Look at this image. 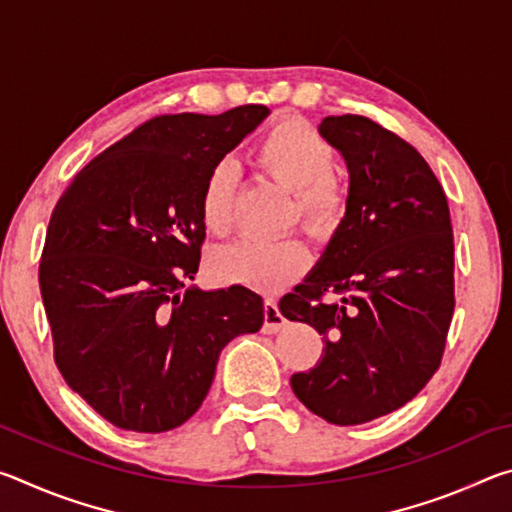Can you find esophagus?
Returning <instances> with one entry per match:
<instances>
[{
    "label": "esophagus",
    "instance_id": "34e87169",
    "mask_svg": "<svg viewBox=\"0 0 512 512\" xmlns=\"http://www.w3.org/2000/svg\"><path fill=\"white\" fill-rule=\"evenodd\" d=\"M284 323H287V320H284L280 309H277V302L273 298H266L264 300V332L266 334L280 332Z\"/></svg>",
    "mask_w": 512,
    "mask_h": 512
}]
</instances>
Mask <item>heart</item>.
Returning a JSON list of instances; mask_svg holds the SVG:
<instances>
[{
    "instance_id": "obj_1",
    "label": "heart",
    "mask_w": 512,
    "mask_h": 512,
    "mask_svg": "<svg viewBox=\"0 0 512 512\" xmlns=\"http://www.w3.org/2000/svg\"><path fill=\"white\" fill-rule=\"evenodd\" d=\"M255 160L266 173L293 189L291 214L300 216L309 230L327 235L339 228L348 212V189L332 173L336 151L323 133L302 119H284L257 142ZM232 189L235 171L228 162H219L207 173L201 192L203 223L214 235L230 228ZM307 257V246L298 237L239 239L216 250L210 266L223 282L275 291L300 275Z\"/></svg>"
}]
</instances>
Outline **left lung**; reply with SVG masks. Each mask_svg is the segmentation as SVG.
I'll return each instance as SVG.
<instances>
[{
    "instance_id": "8db88e82",
    "label": "left lung",
    "mask_w": 512,
    "mask_h": 512,
    "mask_svg": "<svg viewBox=\"0 0 512 512\" xmlns=\"http://www.w3.org/2000/svg\"><path fill=\"white\" fill-rule=\"evenodd\" d=\"M318 131L348 164V212L280 311L325 343L316 366L291 377L293 393L348 427L397 411L438 370L454 314V235L443 187L409 142L361 115L325 117Z\"/></svg>"
}]
</instances>
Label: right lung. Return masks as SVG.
<instances>
[{
  "label": "right lung",
  "mask_w": 512,
  "mask_h": 512,
  "mask_svg": "<svg viewBox=\"0 0 512 512\" xmlns=\"http://www.w3.org/2000/svg\"><path fill=\"white\" fill-rule=\"evenodd\" d=\"M160 115L76 173L51 212L40 293L60 375L101 418L160 433L210 391L221 350L264 323L241 284L185 287L201 264L207 173L268 117Z\"/></svg>",
  "instance_id": "right-lung-1"
}]
</instances>
